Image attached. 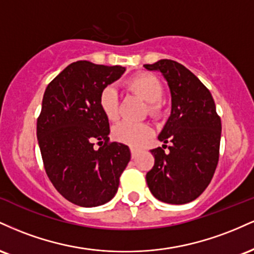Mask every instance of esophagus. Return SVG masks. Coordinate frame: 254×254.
I'll return each instance as SVG.
<instances>
[{"label": "esophagus", "instance_id": "obj_1", "mask_svg": "<svg viewBox=\"0 0 254 254\" xmlns=\"http://www.w3.org/2000/svg\"><path fill=\"white\" fill-rule=\"evenodd\" d=\"M137 154H138V150L131 148V157H132V159H135V157L137 156Z\"/></svg>", "mask_w": 254, "mask_h": 254}]
</instances>
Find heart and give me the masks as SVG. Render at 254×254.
Segmentation results:
<instances>
[{
    "label": "heart",
    "mask_w": 254,
    "mask_h": 254,
    "mask_svg": "<svg viewBox=\"0 0 254 254\" xmlns=\"http://www.w3.org/2000/svg\"><path fill=\"white\" fill-rule=\"evenodd\" d=\"M127 88L148 103V112L151 117H159L162 112L161 99L164 86L155 75L139 74L127 81ZM99 105L109 121H117L119 117L118 92L113 86H107L101 90ZM153 135L149 124H133L129 122H121L112 129V136L116 141L127 144L130 147H141Z\"/></svg>",
    "instance_id": "1"
}]
</instances>
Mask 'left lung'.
<instances>
[{
    "label": "left lung",
    "mask_w": 254,
    "mask_h": 254,
    "mask_svg": "<svg viewBox=\"0 0 254 254\" xmlns=\"http://www.w3.org/2000/svg\"><path fill=\"white\" fill-rule=\"evenodd\" d=\"M143 66L164 76L172 97L171 116L157 136L162 147L170 142V151L151 150L155 164L145 176L148 188L161 202H192L208 188L218 162L222 127L214 99L180 63L160 60Z\"/></svg>",
    "instance_id": "obj_1"
}]
</instances>
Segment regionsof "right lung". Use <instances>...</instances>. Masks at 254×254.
Instances as JSON below:
<instances>
[{"instance_id":"obj_1","label":"right lung","mask_w":254,"mask_h":254,"mask_svg":"<svg viewBox=\"0 0 254 254\" xmlns=\"http://www.w3.org/2000/svg\"><path fill=\"white\" fill-rule=\"evenodd\" d=\"M124 71L121 65L77 61L44 93L37 122L44 167L56 190L76 205L92 208L110 202L130 161L127 145L109 143V119L99 105L101 90ZM94 140L99 141V150L92 147Z\"/></svg>"}]
</instances>
